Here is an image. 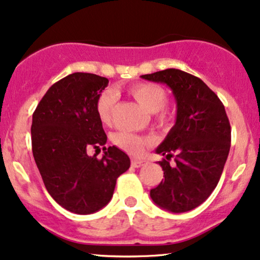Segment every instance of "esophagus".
Wrapping results in <instances>:
<instances>
[{
    "mask_svg": "<svg viewBox=\"0 0 260 260\" xmlns=\"http://www.w3.org/2000/svg\"><path fill=\"white\" fill-rule=\"evenodd\" d=\"M144 160H141V159H132L131 164H132L133 168H141L142 165H144Z\"/></svg>",
    "mask_w": 260,
    "mask_h": 260,
    "instance_id": "34e87169",
    "label": "esophagus"
}]
</instances>
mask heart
Listing matches in <instances>:
<instances>
[{
	"label": "heart",
	"instance_id": "heart-1",
	"mask_svg": "<svg viewBox=\"0 0 260 260\" xmlns=\"http://www.w3.org/2000/svg\"><path fill=\"white\" fill-rule=\"evenodd\" d=\"M129 93L148 112L154 113L158 123L162 124L168 121V112L164 110L165 104H167V92L160 86L150 84V82H139L129 87ZM115 105L116 93L113 91L106 90L99 96L95 108L99 119L102 123H110ZM112 141L119 149L132 155H139L143 152L145 145L149 143V139L135 135V133L125 132V131L115 133Z\"/></svg>",
	"mask_w": 260,
	"mask_h": 260
}]
</instances>
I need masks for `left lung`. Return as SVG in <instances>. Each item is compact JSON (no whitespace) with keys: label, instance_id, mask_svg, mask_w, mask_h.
I'll return each mask as SVG.
<instances>
[{"label":"left lung","instance_id":"8db88e82","mask_svg":"<svg viewBox=\"0 0 260 260\" xmlns=\"http://www.w3.org/2000/svg\"><path fill=\"white\" fill-rule=\"evenodd\" d=\"M141 78L167 84L178 107L175 124L155 150L165 156L159 161L164 179L150 198L170 212H187L209 198L223 172L231 147L226 110L201 79L185 71L167 69Z\"/></svg>","mask_w":260,"mask_h":260}]
</instances>
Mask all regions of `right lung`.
<instances>
[{
  "label": "right lung",
  "mask_w": 260,
  "mask_h": 260,
  "mask_svg": "<svg viewBox=\"0 0 260 260\" xmlns=\"http://www.w3.org/2000/svg\"><path fill=\"white\" fill-rule=\"evenodd\" d=\"M107 85L95 74H70L51 85L33 113L32 150L43 182L61 207L78 215L106 206L117 178L131 165L121 149L105 147L95 106ZM91 146L104 147L102 159L87 155Z\"/></svg>",
  "instance_id": "add662e5"
}]
</instances>
